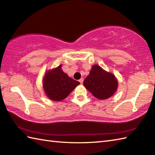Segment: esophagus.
<instances>
[{
    "instance_id": "34e87169",
    "label": "esophagus",
    "mask_w": 155,
    "mask_h": 155,
    "mask_svg": "<svg viewBox=\"0 0 155 155\" xmlns=\"http://www.w3.org/2000/svg\"><path fill=\"white\" fill-rule=\"evenodd\" d=\"M83 80H84V79H83V78H81V79L79 80V82H80V83H81V84H82V83H83Z\"/></svg>"
}]
</instances>
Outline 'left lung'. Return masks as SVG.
Here are the masks:
<instances>
[{
    "label": "left lung",
    "mask_w": 155,
    "mask_h": 155,
    "mask_svg": "<svg viewBox=\"0 0 155 155\" xmlns=\"http://www.w3.org/2000/svg\"><path fill=\"white\" fill-rule=\"evenodd\" d=\"M83 85L97 99L106 100L117 91L118 82L113 74L95 65L84 81Z\"/></svg>",
    "instance_id": "8db88e82"
}]
</instances>
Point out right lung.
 I'll use <instances>...</instances> for the list:
<instances>
[{
	"label": "right lung",
	"mask_w": 155,
	"mask_h": 155,
	"mask_svg": "<svg viewBox=\"0 0 155 155\" xmlns=\"http://www.w3.org/2000/svg\"><path fill=\"white\" fill-rule=\"evenodd\" d=\"M80 83L70 78L61 70V65L47 72L43 78V88L50 100L61 101L68 96Z\"/></svg>",
	"instance_id": "1"
}]
</instances>
